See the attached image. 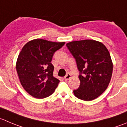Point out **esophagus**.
Segmentation results:
<instances>
[{"label":"esophagus","instance_id":"obj_1","mask_svg":"<svg viewBox=\"0 0 127 127\" xmlns=\"http://www.w3.org/2000/svg\"><path fill=\"white\" fill-rule=\"evenodd\" d=\"M71 75L70 74H67L64 77V79L66 80V81H67V80H69V79H71Z\"/></svg>","mask_w":127,"mask_h":127}]
</instances>
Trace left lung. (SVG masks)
Returning <instances> with one entry per match:
<instances>
[{
	"label": "left lung",
	"mask_w": 127,
	"mask_h": 127,
	"mask_svg": "<svg viewBox=\"0 0 127 127\" xmlns=\"http://www.w3.org/2000/svg\"><path fill=\"white\" fill-rule=\"evenodd\" d=\"M66 46L81 72L80 86L74 94L86 101L96 99L107 88L112 75L113 63L107 48L94 40L71 41Z\"/></svg>",
	"instance_id": "left-lung-1"
}]
</instances>
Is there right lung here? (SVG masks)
I'll return each mask as SVG.
<instances>
[{
	"mask_svg": "<svg viewBox=\"0 0 127 127\" xmlns=\"http://www.w3.org/2000/svg\"><path fill=\"white\" fill-rule=\"evenodd\" d=\"M64 44L37 38L22 48L16 69L22 87L30 95L43 99L55 92L60 81L53 77L54 66L51 61L54 53Z\"/></svg>",
	"mask_w": 127,
	"mask_h": 127,
	"instance_id": "1",
	"label": "right lung"
}]
</instances>
